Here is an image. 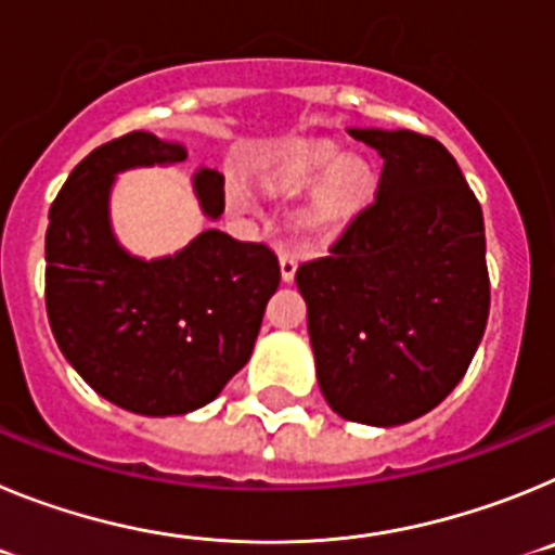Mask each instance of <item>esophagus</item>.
<instances>
[{"mask_svg":"<svg viewBox=\"0 0 555 555\" xmlns=\"http://www.w3.org/2000/svg\"><path fill=\"white\" fill-rule=\"evenodd\" d=\"M297 263H300V258H297V253L294 249H281V274L283 281H294V272H297Z\"/></svg>","mask_w":555,"mask_h":555,"instance_id":"1","label":"esophagus"}]
</instances>
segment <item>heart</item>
Masks as SVG:
<instances>
[{"mask_svg": "<svg viewBox=\"0 0 555 555\" xmlns=\"http://www.w3.org/2000/svg\"><path fill=\"white\" fill-rule=\"evenodd\" d=\"M317 180L320 185L313 191L311 214H308L317 230L341 228L352 214H358L370 203L372 189H375L370 169L361 160H338L336 164V152L327 146L294 150L278 171V185L286 191L311 189ZM228 203L235 210L258 208L253 185L242 175H233L228 180Z\"/></svg>", "mask_w": 555, "mask_h": 555, "instance_id": "obj_1", "label": "heart"}]
</instances>
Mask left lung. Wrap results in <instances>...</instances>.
Listing matches in <instances>:
<instances>
[{"label": "left lung", "mask_w": 555, "mask_h": 555, "mask_svg": "<svg viewBox=\"0 0 555 555\" xmlns=\"http://www.w3.org/2000/svg\"><path fill=\"white\" fill-rule=\"evenodd\" d=\"M377 150L375 199L297 267L317 377L350 423L403 425L455 389L489 320L483 214L425 132L350 130Z\"/></svg>", "instance_id": "obj_1"}]
</instances>
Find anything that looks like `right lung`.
Instances as JSON below:
<instances>
[{
  "mask_svg": "<svg viewBox=\"0 0 555 555\" xmlns=\"http://www.w3.org/2000/svg\"><path fill=\"white\" fill-rule=\"evenodd\" d=\"M185 150L132 130L72 169L47 228V313L66 361L96 395L146 416L210 403L253 356L281 263L261 242L205 230L175 258L139 261L107 224L113 175L180 164ZM194 189L208 217L224 210V175Z\"/></svg>",
  "mask_w": 555,
  "mask_h": 555,
  "instance_id": "1",
  "label": "right lung"
}]
</instances>
